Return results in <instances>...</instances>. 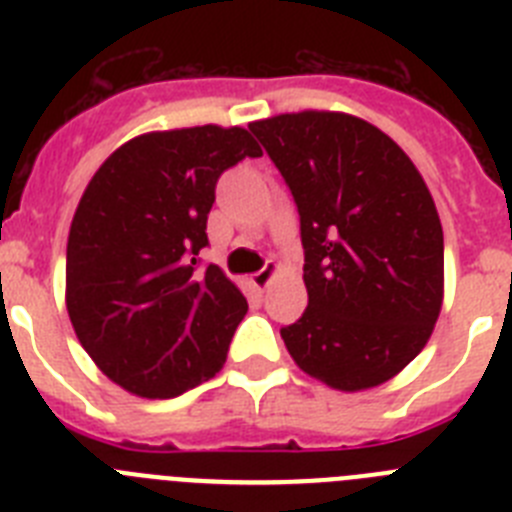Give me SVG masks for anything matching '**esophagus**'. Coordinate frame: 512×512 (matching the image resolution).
Segmentation results:
<instances>
[{
    "label": "esophagus",
    "instance_id": "esophagus-1",
    "mask_svg": "<svg viewBox=\"0 0 512 512\" xmlns=\"http://www.w3.org/2000/svg\"><path fill=\"white\" fill-rule=\"evenodd\" d=\"M279 271L277 264H266L264 269H259L256 274H251V284L256 289H266L271 284V279H274V274Z\"/></svg>",
    "mask_w": 512,
    "mask_h": 512
}]
</instances>
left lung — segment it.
<instances>
[{
    "label": "left lung",
    "mask_w": 512,
    "mask_h": 512,
    "mask_svg": "<svg viewBox=\"0 0 512 512\" xmlns=\"http://www.w3.org/2000/svg\"><path fill=\"white\" fill-rule=\"evenodd\" d=\"M300 212L307 307L282 328L302 372L379 387L423 351L443 305V230L408 153L372 122L305 110L248 125Z\"/></svg>",
    "instance_id": "left-lung-1"
}]
</instances>
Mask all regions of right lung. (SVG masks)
Wrapping results in <instances>:
<instances>
[{
    "instance_id": "add662e5",
    "label": "right lung",
    "mask_w": 512,
    "mask_h": 512,
    "mask_svg": "<svg viewBox=\"0 0 512 512\" xmlns=\"http://www.w3.org/2000/svg\"><path fill=\"white\" fill-rule=\"evenodd\" d=\"M261 156L243 128L156 130L122 143L81 194L66 246V310L99 372L164 400L215 377L248 310L215 264L205 271L215 184Z\"/></svg>"
}]
</instances>
